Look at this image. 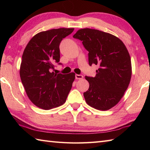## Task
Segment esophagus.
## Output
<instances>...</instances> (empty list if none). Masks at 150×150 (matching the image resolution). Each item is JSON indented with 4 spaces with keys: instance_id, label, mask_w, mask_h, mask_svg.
<instances>
[{
    "instance_id": "obj_1",
    "label": "esophagus",
    "mask_w": 150,
    "mask_h": 150,
    "mask_svg": "<svg viewBox=\"0 0 150 150\" xmlns=\"http://www.w3.org/2000/svg\"><path fill=\"white\" fill-rule=\"evenodd\" d=\"M83 78V76L82 75H78V74H76L75 75V79H81Z\"/></svg>"
}]
</instances>
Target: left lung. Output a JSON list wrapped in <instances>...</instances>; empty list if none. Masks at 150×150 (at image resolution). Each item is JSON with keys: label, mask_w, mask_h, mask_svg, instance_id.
<instances>
[{"label": "left lung", "mask_w": 150, "mask_h": 150, "mask_svg": "<svg viewBox=\"0 0 150 150\" xmlns=\"http://www.w3.org/2000/svg\"><path fill=\"white\" fill-rule=\"evenodd\" d=\"M73 38L81 40L88 52L90 66H99L95 77H85L90 84L84 93L86 102L98 110H110L123 97L131 80L128 50L119 38L97 30H79Z\"/></svg>", "instance_id": "1"}]
</instances>
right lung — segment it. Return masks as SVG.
I'll list each match as a JSON object with an SVG mask.
<instances>
[{"mask_svg": "<svg viewBox=\"0 0 150 150\" xmlns=\"http://www.w3.org/2000/svg\"><path fill=\"white\" fill-rule=\"evenodd\" d=\"M73 28H59L35 35L22 57L20 77L28 97L43 110H51L66 102L75 80V73H55V63L60 61V44Z\"/></svg>", "mask_w": 150, "mask_h": 150, "instance_id": "right-lung-1", "label": "right lung"}]
</instances>
